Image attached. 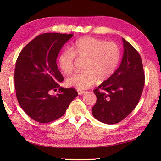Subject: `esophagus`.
<instances>
[{"instance_id": "34e87169", "label": "esophagus", "mask_w": 161, "mask_h": 161, "mask_svg": "<svg viewBox=\"0 0 161 161\" xmlns=\"http://www.w3.org/2000/svg\"><path fill=\"white\" fill-rule=\"evenodd\" d=\"M77 92H78V94H79V95H83L84 93H85V91H81V90H77Z\"/></svg>"}]
</instances>
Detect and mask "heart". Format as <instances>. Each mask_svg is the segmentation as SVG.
<instances>
[{"label":"heart","instance_id":"heart-1","mask_svg":"<svg viewBox=\"0 0 161 161\" xmlns=\"http://www.w3.org/2000/svg\"><path fill=\"white\" fill-rule=\"evenodd\" d=\"M70 50L63 51L58 56V64L64 74L74 69L75 57L85 59V71L75 73L67 78L66 84L79 90L93 85L98 78L105 80L113 75L119 64L120 50L116 43L92 37H83L75 42Z\"/></svg>","mask_w":161,"mask_h":161}]
</instances>
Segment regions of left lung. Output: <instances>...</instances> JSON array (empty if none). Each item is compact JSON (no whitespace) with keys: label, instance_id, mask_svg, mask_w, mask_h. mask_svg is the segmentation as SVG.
<instances>
[{"label":"left lung","instance_id":"left-lung-1","mask_svg":"<svg viewBox=\"0 0 161 161\" xmlns=\"http://www.w3.org/2000/svg\"><path fill=\"white\" fill-rule=\"evenodd\" d=\"M124 53L120 66L93 91L97 101L92 108L94 118L114 124L125 118L138 105L144 86V73L139 53L122 38ZM103 91L100 92L99 89Z\"/></svg>","mask_w":161,"mask_h":161}]
</instances>
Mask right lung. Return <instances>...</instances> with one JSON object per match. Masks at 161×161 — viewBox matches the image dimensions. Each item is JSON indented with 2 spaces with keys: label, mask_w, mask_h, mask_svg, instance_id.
<instances>
[{
  "label": "right lung",
  "mask_w": 161,
  "mask_h": 161,
  "mask_svg": "<svg viewBox=\"0 0 161 161\" xmlns=\"http://www.w3.org/2000/svg\"><path fill=\"white\" fill-rule=\"evenodd\" d=\"M73 34L46 33L37 36L19 53L14 69V86L19 105L30 118L49 123L65 114L78 95L74 88L60 87L64 78L56 58ZM57 88L56 96L51 92Z\"/></svg>",
  "instance_id": "1"
}]
</instances>
